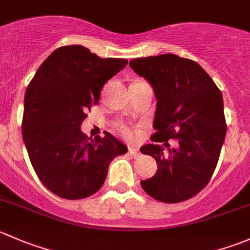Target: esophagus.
Returning <instances> with one entry per match:
<instances>
[{"instance_id":"obj_1","label":"esophagus","mask_w":250,"mask_h":250,"mask_svg":"<svg viewBox=\"0 0 250 250\" xmlns=\"http://www.w3.org/2000/svg\"><path fill=\"white\" fill-rule=\"evenodd\" d=\"M128 152H129V154L132 155L133 157H137V156H139V150H138L137 147H133V146H130L129 149H128Z\"/></svg>"}]
</instances>
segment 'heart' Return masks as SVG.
Here are the masks:
<instances>
[{"instance_id":"heart-1","label":"heart","mask_w":250,"mask_h":250,"mask_svg":"<svg viewBox=\"0 0 250 250\" xmlns=\"http://www.w3.org/2000/svg\"><path fill=\"white\" fill-rule=\"evenodd\" d=\"M116 129H117L118 133H121V135H123V137L127 138V139H130V138H133V135H134V132H133L132 128L128 125H125V123L118 122L117 125H116Z\"/></svg>"}]
</instances>
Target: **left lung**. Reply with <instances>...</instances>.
<instances>
[{"mask_svg":"<svg viewBox=\"0 0 250 250\" xmlns=\"http://www.w3.org/2000/svg\"><path fill=\"white\" fill-rule=\"evenodd\" d=\"M129 66L151 84L157 99L155 144L140 147L156 160L157 171L140 181L143 189L162 203L190 199L209 183L226 137L221 91L195 61L172 53L135 58ZM168 139H177L176 149H168Z\"/></svg>","mask_w":250,"mask_h":250,"instance_id":"1","label":"left lung"}]
</instances>
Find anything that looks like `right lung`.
<instances>
[{"instance_id":"1","label":"right lung","mask_w":250,"mask_h":250,"mask_svg":"<svg viewBox=\"0 0 250 250\" xmlns=\"http://www.w3.org/2000/svg\"><path fill=\"white\" fill-rule=\"evenodd\" d=\"M127 63L123 58H101L81 45L62 46L43 61L29 83L23 140L34 171L53 194L69 200L95 194L110 162L127 152L108 132L91 139L81 130L103 86Z\"/></svg>"}]
</instances>
